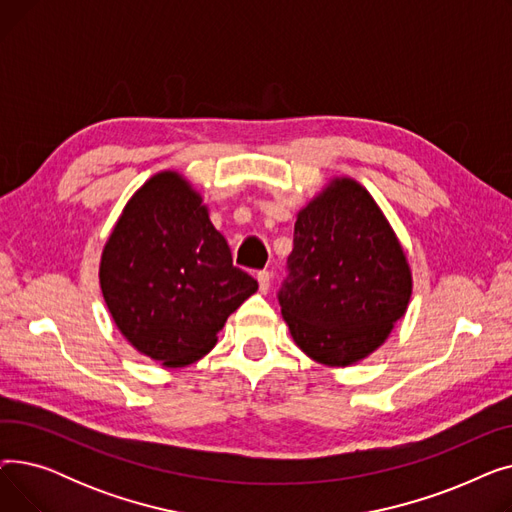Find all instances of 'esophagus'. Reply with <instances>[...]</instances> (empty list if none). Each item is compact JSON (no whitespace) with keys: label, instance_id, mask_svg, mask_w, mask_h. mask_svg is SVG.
I'll return each instance as SVG.
<instances>
[{"label":"esophagus","instance_id":"1","mask_svg":"<svg viewBox=\"0 0 512 512\" xmlns=\"http://www.w3.org/2000/svg\"><path fill=\"white\" fill-rule=\"evenodd\" d=\"M257 282H259V290L265 294L267 290H270V284H272V274L267 270H261L257 272Z\"/></svg>","mask_w":512,"mask_h":512}]
</instances>
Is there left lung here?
Masks as SVG:
<instances>
[{"instance_id":"left-lung-1","label":"left lung","mask_w":512,"mask_h":512,"mask_svg":"<svg viewBox=\"0 0 512 512\" xmlns=\"http://www.w3.org/2000/svg\"><path fill=\"white\" fill-rule=\"evenodd\" d=\"M278 290L284 321L311 359L344 367L373 353L405 315L411 270L371 195L334 180L299 211Z\"/></svg>"}]
</instances>
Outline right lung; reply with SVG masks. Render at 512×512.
<instances>
[{"instance_id": "1", "label": "right lung", "mask_w": 512, "mask_h": 512, "mask_svg": "<svg viewBox=\"0 0 512 512\" xmlns=\"http://www.w3.org/2000/svg\"><path fill=\"white\" fill-rule=\"evenodd\" d=\"M103 299L126 340L166 367L207 355L230 313L257 290L232 263L191 184L161 172L141 186L103 249Z\"/></svg>"}]
</instances>
